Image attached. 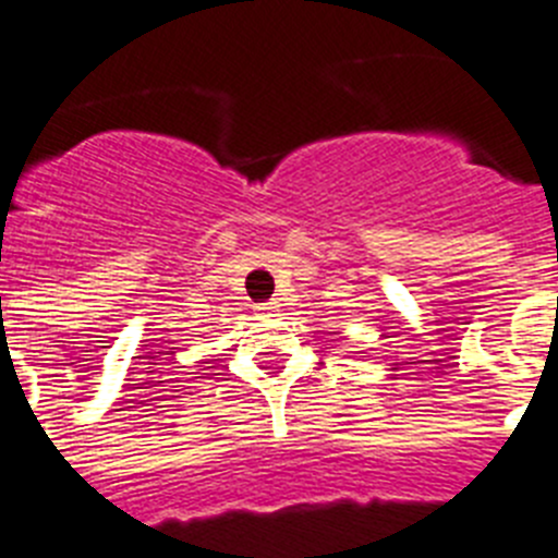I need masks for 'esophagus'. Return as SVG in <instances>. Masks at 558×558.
Instances as JSON below:
<instances>
[{
    "label": "esophagus",
    "instance_id": "1",
    "mask_svg": "<svg viewBox=\"0 0 558 558\" xmlns=\"http://www.w3.org/2000/svg\"><path fill=\"white\" fill-rule=\"evenodd\" d=\"M280 308L278 300H269V303H258L255 305V311H258V316H275V311Z\"/></svg>",
    "mask_w": 558,
    "mask_h": 558
}]
</instances>
